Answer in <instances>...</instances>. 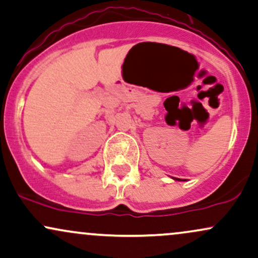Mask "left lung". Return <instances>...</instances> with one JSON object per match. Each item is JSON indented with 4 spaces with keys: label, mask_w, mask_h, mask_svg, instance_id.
<instances>
[{
    "label": "left lung",
    "mask_w": 258,
    "mask_h": 258,
    "mask_svg": "<svg viewBox=\"0 0 258 258\" xmlns=\"http://www.w3.org/2000/svg\"><path fill=\"white\" fill-rule=\"evenodd\" d=\"M175 180H180V178H175Z\"/></svg>",
    "instance_id": "1"
}]
</instances>
